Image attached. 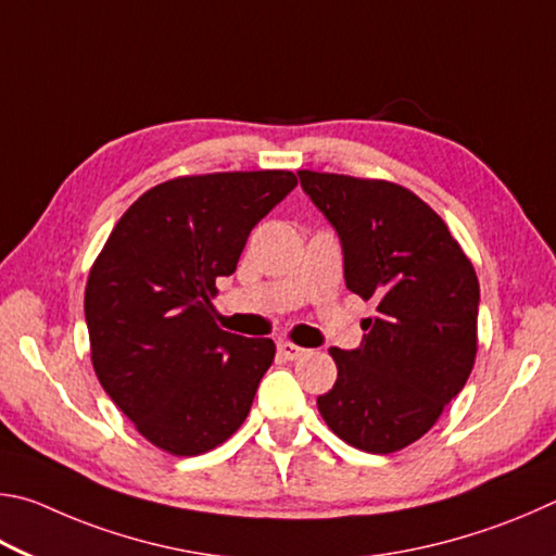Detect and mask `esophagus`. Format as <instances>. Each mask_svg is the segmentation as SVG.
I'll return each instance as SVG.
<instances>
[{
  "instance_id": "34e87169",
  "label": "esophagus",
  "mask_w": 556,
  "mask_h": 556,
  "mask_svg": "<svg viewBox=\"0 0 556 556\" xmlns=\"http://www.w3.org/2000/svg\"><path fill=\"white\" fill-rule=\"evenodd\" d=\"M278 354H280V358H286V362H295V358L305 354V349L298 344H290V342H278Z\"/></svg>"
}]
</instances>
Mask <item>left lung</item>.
<instances>
[{"label": "left lung", "instance_id": "obj_1", "mask_svg": "<svg viewBox=\"0 0 556 556\" xmlns=\"http://www.w3.org/2000/svg\"><path fill=\"white\" fill-rule=\"evenodd\" d=\"M332 224L352 293L374 300L356 349H329L339 368L317 397L339 440L371 454L413 444L462 393L476 358L479 278L440 214L386 180L298 170Z\"/></svg>", "mask_w": 556, "mask_h": 556}]
</instances>
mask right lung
<instances>
[{"mask_svg":"<svg viewBox=\"0 0 556 556\" xmlns=\"http://www.w3.org/2000/svg\"><path fill=\"white\" fill-rule=\"evenodd\" d=\"M295 185L290 170L161 182L97 256L85 288L94 374L159 450L198 456L247 420L276 344L219 329L214 283L237 270L251 229Z\"/></svg>","mask_w":556,"mask_h":556,"instance_id":"add662e5","label":"right lung"}]
</instances>
